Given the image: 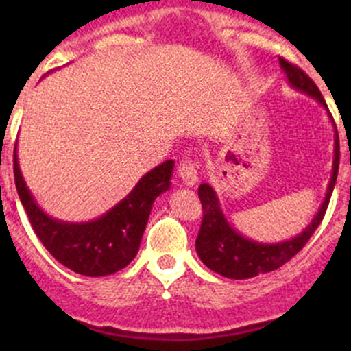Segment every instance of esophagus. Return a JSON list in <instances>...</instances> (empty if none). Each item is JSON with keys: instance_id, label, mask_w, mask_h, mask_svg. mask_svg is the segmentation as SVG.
Returning <instances> with one entry per match:
<instances>
[{"instance_id": "1", "label": "esophagus", "mask_w": 351, "mask_h": 351, "mask_svg": "<svg viewBox=\"0 0 351 351\" xmlns=\"http://www.w3.org/2000/svg\"><path fill=\"white\" fill-rule=\"evenodd\" d=\"M178 175L182 178L183 185L185 186H193L198 182L197 176V165L193 159H185V161L180 162L178 166Z\"/></svg>"}]
</instances>
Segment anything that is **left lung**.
Here are the masks:
<instances>
[{"label": "left lung", "mask_w": 351, "mask_h": 351, "mask_svg": "<svg viewBox=\"0 0 351 351\" xmlns=\"http://www.w3.org/2000/svg\"><path fill=\"white\" fill-rule=\"evenodd\" d=\"M280 66L282 69H284L290 86L295 88L297 91H302V93L316 98L324 108H328L319 88L316 86V83H314L300 67L285 61L284 58H280ZM338 166L339 139L338 130H336L332 175L331 180H329L326 198H324L323 205H321V208L317 210V214L314 215L313 222H311L300 234L289 239V241L277 244L258 243L239 234V232L229 224L228 219L224 217V214H222L221 204H219L214 189H212L208 183H202V185L198 186V197H200L202 202L204 217H202L200 231H198L195 241L198 258H200V260L204 261V265H207L212 271L222 275V277L234 278V280L256 277V275L268 274V271H274L277 270V268H280L282 265H285L287 261L292 260V258L306 246V243L309 241L311 236L314 234V231L319 228L321 221H323L324 214H326L332 189H335L336 176H338Z\"/></svg>", "instance_id": "8db88e82"}]
</instances>
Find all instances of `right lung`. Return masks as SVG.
<instances>
[{
	"label": "right lung",
	"instance_id": "right-lung-1",
	"mask_svg": "<svg viewBox=\"0 0 351 351\" xmlns=\"http://www.w3.org/2000/svg\"><path fill=\"white\" fill-rule=\"evenodd\" d=\"M175 162H161L139 180L132 192L107 214L90 222H62L42 210L23 182L13 153L15 185L35 234L61 265L86 277H104L136 258L156 197L169 189Z\"/></svg>",
	"mask_w": 351,
	"mask_h": 351
}]
</instances>
